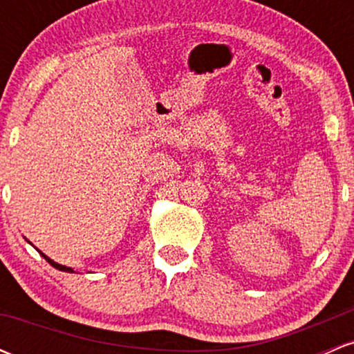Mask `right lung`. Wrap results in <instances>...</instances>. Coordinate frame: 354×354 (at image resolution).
<instances>
[{"label": "right lung", "instance_id": "1", "mask_svg": "<svg viewBox=\"0 0 354 354\" xmlns=\"http://www.w3.org/2000/svg\"><path fill=\"white\" fill-rule=\"evenodd\" d=\"M39 253H41V251H39ZM41 256H43L44 259H46L48 263H50V265H51L53 268H56V270H59V271H68V273H73V270H71V268H68V266H63V265H58V263H55V261H53V259H50V258H48L46 254H43V253H41Z\"/></svg>", "mask_w": 354, "mask_h": 354}]
</instances>
